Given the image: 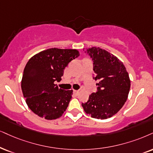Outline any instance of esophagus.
<instances>
[{
  "label": "esophagus",
  "instance_id": "esophagus-1",
  "mask_svg": "<svg viewBox=\"0 0 153 153\" xmlns=\"http://www.w3.org/2000/svg\"><path fill=\"white\" fill-rule=\"evenodd\" d=\"M73 93H74L75 95H78L79 94V91L78 90H73Z\"/></svg>",
  "mask_w": 153,
  "mask_h": 153
}]
</instances>
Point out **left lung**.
Wrapping results in <instances>:
<instances>
[{"instance_id": "8db88e82", "label": "left lung", "mask_w": 153, "mask_h": 153, "mask_svg": "<svg viewBox=\"0 0 153 153\" xmlns=\"http://www.w3.org/2000/svg\"><path fill=\"white\" fill-rule=\"evenodd\" d=\"M93 61V78L97 90L82 103L86 114L98 119L111 117L122 108L130 90L131 81L124 65L117 57L100 47L85 51Z\"/></svg>"}]
</instances>
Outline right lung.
Returning <instances> with one entry per match:
<instances>
[{"label": "right lung", "mask_w": 153, "mask_h": 153, "mask_svg": "<svg viewBox=\"0 0 153 153\" xmlns=\"http://www.w3.org/2000/svg\"><path fill=\"white\" fill-rule=\"evenodd\" d=\"M80 56L76 49L51 48L36 53L29 60L22 75L21 88L29 108L47 120L61 117L72 98L73 90H64L55 84L63 70Z\"/></svg>", "instance_id": "obj_1"}]
</instances>
